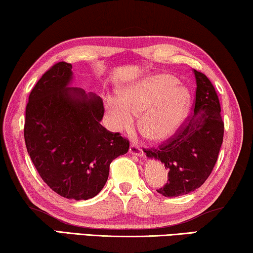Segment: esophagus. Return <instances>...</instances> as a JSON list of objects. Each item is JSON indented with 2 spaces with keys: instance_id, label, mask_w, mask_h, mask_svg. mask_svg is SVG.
Here are the masks:
<instances>
[{
  "instance_id": "obj_1",
  "label": "esophagus",
  "mask_w": 253,
  "mask_h": 253,
  "mask_svg": "<svg viewBox=\"0 0 253 253\" xmlns=\"http://www.w3.org/2000/svg\"><path fill=\"white\" fill-rule=\"evenodd\" d=\"M129 152L131 154H135V156H138V157H143V151L142 149H139V146L136 144H130L129 146Z\"/></svg>"
}]
</instances>
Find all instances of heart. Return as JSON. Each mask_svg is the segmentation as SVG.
<instances>
[{
    "mask_svg": "<svg viewBox=\"0 0 253 253\" xmlns=\"http://www.w3.org/2000/svg\"><path fill=\"white\" fill-rule=\"evenodd\" d=\"M120 100L108 97L105 108L116 130H128L139 117V129L152 141L170 137L187 115L190 93L169 75H153L119 90Z\"/></svg>",
    "mask_w": 253,
    "mask_h": 253,
    "instance_id": "b5f03b06",
    "label": "heart"
}]
</instances>
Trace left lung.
Listing matches in <instances>:
<instances>
[{
  "label": "left lung",
  "mask_w": 253,
  "mask_h": 253,
  "mask_svg": "<svg viewBox=\"0 0 253 253\" xmlns=\"http://www.w3.org/2000/svg\"><path fill=\"white\" fill-rule=\"evenodd\" d=\"M193 71L197 79L193 111L167 141L144 149L146 156L160 160L168 169L167 184L157 190L168 198L201 186L212 171L223 144L224 122L216 89L205 74Z\"/></svg>",
  "instance_id": "left-lung-1"
}]
</instances>
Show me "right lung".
<instances>
[{
  "mask_svg": "<svg viewBox=\"0 0 253 253\" xmlns=\"http://www.w3.org/2000/svg\"><path fill=\"white\" fill-rule=\"evenodd\" d=\"M71 68L55 63L34 86L26 105L24 137L41 178L55 193L78 201L102 190L110 164L127 153L129 141L100 124L102 99L68 87Z\"/></svg>",
  "mask_w": 253,
  "mask_h": 253,
  "instance_id": "right-lung-1",
  "label": "right lung"
}]
</instances>
